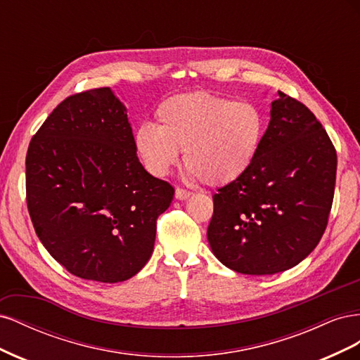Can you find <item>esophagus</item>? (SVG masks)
I'll return each mask as SVG.
<instances>
[{
  "label": "esophagus",
  "instance_id": "1",
  "mask_svg": "<svg viewBox=\"0 0 360 360\" xmlns=\"http://www.w3.org/2000/svg\"><path fill=\"white\" fill-rule=\"evenodd\" d=\"M189 197H191V192H189V191L183 189V188H177V189H176V198H177V200H186V198H189Z\"/></svg>",
  "mask_w": 360,
  "mask_h": 360
}]
</instances>
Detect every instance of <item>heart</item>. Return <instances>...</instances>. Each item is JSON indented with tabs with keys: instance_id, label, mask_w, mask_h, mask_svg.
<instances>
[{
	"instance_id": "b5f03b06",
	"label": "heart",
	"mask_w": 360,
	"mask_h": 360,
	"mask_svg": "<svg viewBox=\"0 0 360 360\" xmlns=\"http://www.w3.org/2000/svg\"><path fill=\"white\" fill-rule=\"evenodd\" d=\"M264 130L266 118L257 105L193 91L163 101L156 110V126L136 127L134 147L151 176H167L184 150L191 179L224 186L254 165Z\"/></svg>"
}]
</instances>
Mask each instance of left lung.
Returning a JSON list of instances; mask_svg holds the SVG:
<instances>
[{
	"instance_id": "8db88e82",
	"label": "left lung",
	"mask_w": 360,
	"mask_h": 360,
	"mask_svg": "<svg viewBox=\"0 0 360 360\" xmlns=\"http://www.w3.org/2000/svg\"><path fill=\"white\" fill-rule=\"evenodd\" d=\"M271 102L254 165L217 189L207 238L237 274L274 275L307 258L328 226L336 150L321 123L285 93Z\"/></svg>"
}]
</instances>
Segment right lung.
Wrapping results in <instances>:
<instances>
[{
    "instance_id": "obj_1",
    "label": "right lung",
    "mask_w": 360,
    "mask_h": 360,
    "mask_svg": "<svg viewBox=\"0 0 360 360\" xmlns=\"http://www.w3.org/2000/svg\"><path fill=\"white\" fill-rule=\"evenodd\" d=\"M25 167L36 234L72 275L112 284L147 264L174 188L141 165L111 89L64 99L32 136Z\"/></svg>"
}]
</instances>
